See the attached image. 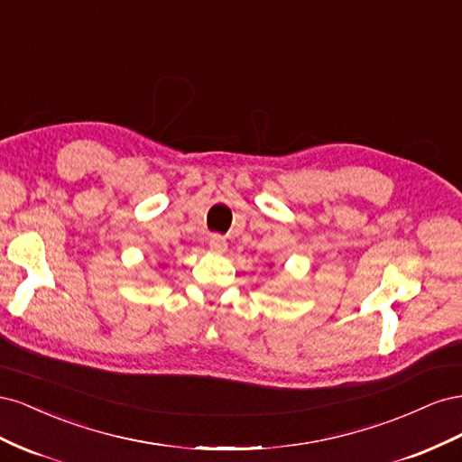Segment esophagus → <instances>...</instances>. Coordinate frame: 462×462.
Returning <instances> with one entry per match:
<instances>
[{"label":"esophagus","instance_id":"34e87169","mask_svg":"<svg viewBox=\"0 0 462 462\" xmlns=\"http://www.w3.org/2000/svg\"><path fill=\"white\" fill-rule=\"evenodd\" d=\"M226 248H227V243L221 235L209 236V250H214V253L219 254V253H226Z\"/></svg>","mask_w":462,"mask_h":462}]
</instances>
